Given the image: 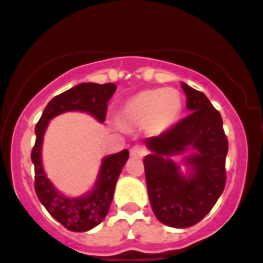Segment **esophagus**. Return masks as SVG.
Instances as JSON below:
<instances>
[{"label": "esophagus", "instance_id": "34e87169", "mask_svg": "<svg viewBox=\"0 0 263 263\" xmlns=\"http://www.w3.org/2000/svg\"><path fill=\"white\" fill-rule=\"evenodd\" d=\"M146 150L141 146H134V147L130 148V157L137 158V159H141V158L145 157Z\"/></svg>", "mask_w": 263, "mask_h": 263}]
</instances>
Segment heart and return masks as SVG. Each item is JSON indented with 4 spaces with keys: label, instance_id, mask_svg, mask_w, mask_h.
I'll return each instance as SVG.
<instances>
[{
    "label": "heart",
    "instance_id": "obj_1",
    "mask_svg": "<svg viewBox=\"0 0 263 263\" xmlns=\"http://www.w3.org/2000/svg\"><path fill=\"white\" fill-rule=\"evenodd\" d=\"M182 110V100L176 90H142L130 97L121 106L117 122L121 127H145L153 132H163L178 120Z\"/></svg>",
    "mask_w": 263,
    "mask_h": 263
}]
</instances>
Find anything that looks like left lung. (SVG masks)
Instances as JSON below:
<instances>
[{"mask_svg":"<svg viewBox=\"0 0 263 263\" xmlns=\"http://www.w3.org/2000/svg\"><path fill=\"white\" fill-rule=\"evenodd\" d=\"M191 113L158 137L145 139L143 158L148 200L155 217L173 228H188L208 215L225 187L228 141L222 118L208 97L182 83ZM187 154L184 172L173 157Z\"/></svg>","mask_w":263,"mask_h":263,"instance_id":"8db88e82","label":"left lung"}]
</instances>
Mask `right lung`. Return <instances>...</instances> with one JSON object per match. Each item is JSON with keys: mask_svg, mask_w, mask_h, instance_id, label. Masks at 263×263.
Instances as JSON below:
<instances>
[{"mask_svg": "<svg viewBox=\"0 0 263 263\" xmlns=\"http://www.w3.org/2000/svg\"><path fill=\"white\" fill-rule=\"evenodd\" d=\"M116 89L117 87L113 83H81L75 85L51 100L35 126L36 139L31 152V162L35 170L36 196L48 213L71 232H87L105 218L121 170L129 159V152L122 150L104 157L92 190L80 196H67L55 187L43 168L42 147L46 129L52 118L66 111H84L103 124L108 101Z\"/></svg>", "mask_w": 263, "mask_h": 263, "instance_id": "obj_1", "label": "right lung"}]
</instances>
